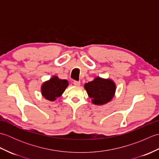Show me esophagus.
Masks as SVG:
<instances>
[{
  "instance_id": "34e87169",
  "label": "esophagus",
  "mask_w": 159,
  "mask_h": 159,
  "mask_svg": "<svg viewBox=\"0 0 159 159\" xmlns=\"http://www.w3.org/2000/svg\"><path fill=\"white\" fill-rule=\"evenodd\" d=\"M73 84L76 87H79L80 85V81H77V80H74L73 82Z\"/></svg>"
}]
</instances>
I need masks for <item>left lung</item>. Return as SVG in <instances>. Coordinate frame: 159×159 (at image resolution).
<instances>
[{
  "instance_id": "8db88e82",
  "label": "left lung",
  "mask_w": 159,
  "mask_h": 159,
  "mask_svg": "<svg viewBox=\"0 0 159 159\" xmlns=\"http://www.w3.org/2000/svg\"><path fill=\"white\" fill-rule=\"evenodd\" d=\"M84 88L95 105H104L111 102L116 91V85L112 79L94 78L92 81L85 83Z\"/></svg>"
}]
</instances>
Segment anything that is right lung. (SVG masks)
Masks as SVG:
<instances>
[{
	"mask_svg": "<svg viewBox=\"0 0 159 159\" xmlns=\"http://www.w3.org/2000/svg\"><path fill=\"white\" fill-rule=\"evenodd\" d=\"M69 85L67 80L60 79L57 76H52L41 86V93L45 99L49 101H55L62 95Z\"/></svg>",
	"mask_w": 159,
	"mask_h": 159,
	"instance_id": "1",
	"label": "right lung"
}]
</instances>
